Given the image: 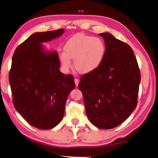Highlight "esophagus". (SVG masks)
Returning <instances> with one entry per match:
<instances>
[{"label": "esophagus", "instance_id": "34e87169", "mask_svg": "<svg viewBox=\"0 0 158 158\" xmlns=\"http://www.w3.org/2000/svg\"><path fill=\"white\" fill-rule=\"evenodd\" d=\"M74 81H75V84H76V86L77 87L78 86V84H79V80L77 79V78H75L74 79Z\"/></svg>", "mask_w": 158, "mask_h": 158}]
</instances>
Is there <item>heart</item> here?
Here are the masks:
<instances>
[{
	"label": "heart",
	"mask_w": 158,
	"mask_h": 158,
	"mask_svg": "<svg viewBox=\"0 0 158 158\" xmlns=\"http://www.w3.org/2000/svg\"><path fill=\"white\" fill-rule=\"evenodd\" d=\"M64 52L59 59L66 69L71 67L73 59L76 71L81 74H89L96 71L102 64L106 54V45L99 38L77 33L66 41Z\"/></svg>",
	"instance_id": "heart-1"
}]
</instances>
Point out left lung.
<instances>
[{
	"mask_svg": "<svg viewBox=\"0 0 158 158\" xmlns=\"http://www.w3.org/2000/svg\"><path fill=\"white\" fill-rule=\"evenodd\" d=\"M106 54L96 71L81 77L86 113L92 125L103 130L123 123L137 105L141 75L132 49L109 33L99 34Z\"/></svg>",
	"mask_w": 158,
	"mask_h": 158,
	"instance_id": "1",
	"label": "left lung"
}]
</instances>
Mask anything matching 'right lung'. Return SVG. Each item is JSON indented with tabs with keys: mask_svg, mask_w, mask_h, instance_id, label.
<instances>
[{
	"mask_svg": "<svg viewBox=\"0 0 158 158\" xmlns=\"http://www.w3.org/2000/svg\"><path fill=\"white\" fill-rule=\"evenodd\" d=\"M64 29L37 32L15 50L9 73L13 104L22 117L40 130L55 127L61 122L70 92L75 85L72 75L59 71L56 51L42 43L59 37Z\"/></svg>",
	"mask_w": 158,
	"mask_h": 158,
	"instance_id": "obj_1",
	"label": "right lung"
}]
</instances>
